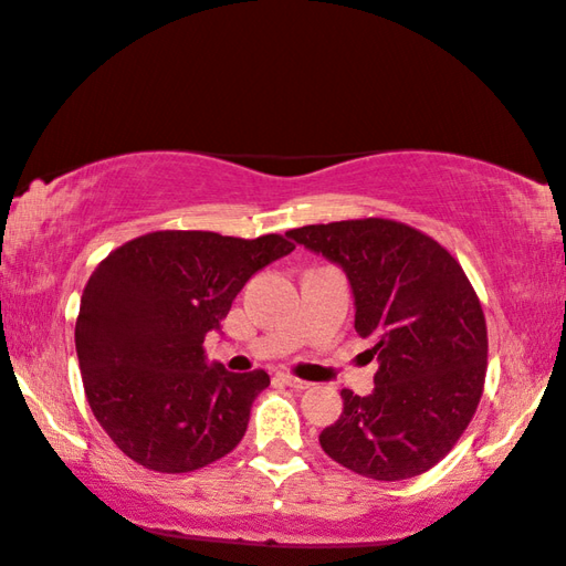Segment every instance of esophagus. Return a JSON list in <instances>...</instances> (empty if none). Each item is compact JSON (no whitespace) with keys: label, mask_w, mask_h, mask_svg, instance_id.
<instances>
[{"label":"esophagus","mask_w":566,"mask_h":566,"mask_svg":"<svg viewBox=\"0 0 566 566\" xmlns=\"http://www.w3.org/2000/svg\"><path fill=\"white\" fill-rule=\"evenodd\" d=\"M279 380L287 387H293V389H307L310 387V382L295 378V375H291V373H279Z\"/></svg>","instance_id":"1"}]
</instances>
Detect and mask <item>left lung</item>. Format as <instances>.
Here are the masks:
<instances>
[{"mask_svg":"<svg viewBox=\"0 0 566 566\" xmlns=\"http://www.w3.org/2000/svg\"><path fill=\"white\" fill-rule=\"evenodd\" d=\"M285 234L344 269L356 332L380 363L370 395L342 389V417L319 433L324 453L380 482L431 470L468 429L484 389L486 322L468 275L405 222L342 220Z\"/></svg>","mask_w":566,"mask_h":566,"instance_id":"8db88e82","label":"left lung"}]
</instances>
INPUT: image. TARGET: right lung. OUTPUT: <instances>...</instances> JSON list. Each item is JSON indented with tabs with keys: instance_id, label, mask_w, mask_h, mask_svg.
<instances>
[{
	"instance_id": "1",
	"label": "right lung",
	"mask_w": 566,
	"mask_h": 566,
	"mask_svg": "<svg viewBox=\"0 0 566 566\" xmlns=\"http://www.w3.org/2000/svg\"><path fill=\"white\" fill-rule=\"evenodd\" d=\"M281 234L256 240L165 230L125 242L86 283L74 344L96 421L125 455L155 472H193L242 441L269 375L206 358L244 283L291 254Z\"/></svg>"
}]
</instances>
